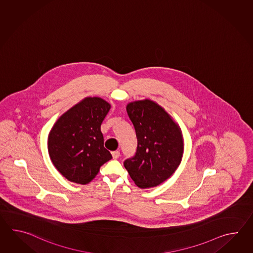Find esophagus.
<instances>
[{
  "label": "esophagus",
  "mask_w": 253,
  "mask_h": 253,
  "mask_svg": "<svg viewBox=\"0 0 253 253\" xmlns=\"http://www.w3.org/2000/svg\"><path fill=\"white\" fill-rule=\"evenodd\" d=\"M112 156H113L114 159H118L119 156H120V152L119 151H113L112 152Z\"/></svg>",
  "instance_id": "esophagus-1"
}]
</instances>
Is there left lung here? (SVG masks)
Segmentation results:
<instances>
[{
	"label": "left lung",
	"mask_w": 253,
	"mask_h": 253,
	"mask_svg": "<svg viewBox=\"0 0 253 253\" xmlns=\"http://www.w3.org/2000/svg\"><path fill=\"white\" fill-rule=\"evenodd\" d=\"M126 111L135 129L137 150L124 167L139 188L156 187L181 164L182 130L165 108L148 98L128 103Z\"/></svg>",
	"instance_id": "8db88e82"
}]
</instances>
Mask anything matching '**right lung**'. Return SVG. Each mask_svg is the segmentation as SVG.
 I'll use <instances>...</instances> for the list:
<instances>
[{"label":"right lung","mask_w":253,"mask_h":253,"mask_svg":"<svg viewBox=\"0 0 253 253\" xmlns=\"http://www.w3.org/2000/svg\"><path fill=\"white\" fill-rule=\"evenodd\" d=\"M110 104L98 97H86L55 122L48 136V156L67 180L86 184L112 156L104 147L101 124Z\"/></svg>","instance_id":"1"}]
</instances>
